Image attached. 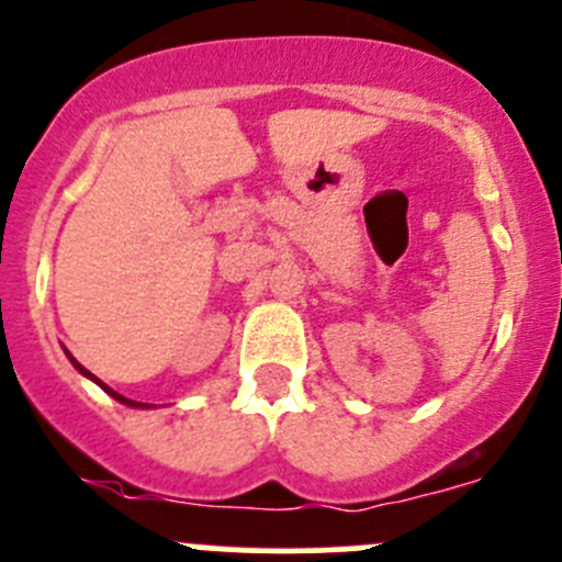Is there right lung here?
<instances>
[{
    "mask_svg": "<svg viewBox=\"0 0 562 562\" xmlns=\"http://www.w3.org/2000/svg\"><path fill=\"white\" fill-rule=\"evenodd\" d=\"M69 360H72V366H75V369H78V371H80V374H86V376H88V380H93V382H97V385H102V387H104V390H108V393L112 395V398H115V401H121V404H128V406H147V404H139V401H132V398H123V395H121V393H115V390H112V387H108V385H104V382H99V380H97V376H93V374H91V371H88V369H86V366H80V363H78V360H75L72 356H69Z\"/></svg>",
    "mask_w": 562,
    "mask_h": 562,
    "instance_id": "obj_1",
    "label": "right lung"
}]
</instances>
